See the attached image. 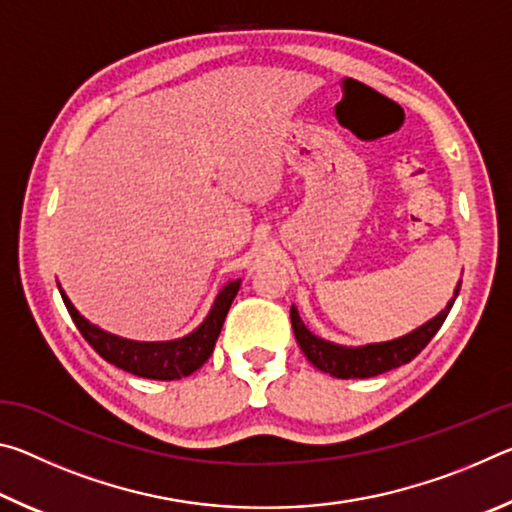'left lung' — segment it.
<instances>
[{"label":"left lung","instance_id":"obj_1","mask_svg":"<svg viewBox=\"0 0 512 512\" xmlns=\"http://www.w3.org/2000/svg\"><path fill=\"white\" fill-rule=\"evenodd\" d=\"M461 291V282L456 284L454 298L447 302V307L440 311L436 318H431L429 323L413 329L411 334L400 336V339L386 341V343H370L361 345V348H348V345H336L332 341L320 339V336L311 334L298 316V309L291 307V325L293 334L300 350L305 352V357L314 363L318 370L329 372L336 379H366L381 375L393 368H400L404 363L418 357V354L427 348V343L436 336L440 325L445 323V318L452 309L454 300Z\"/></svg>","mask_w":512,"mask_h":512}]
</instances>
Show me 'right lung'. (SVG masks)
I'll return each instance as SVG.
<instances>
[{"label":"right lung","instance_id":"1","mask_svg":"<svg viewBox=\"0 0 512 512\" xmlns=\"http://www.w3.org/2000/svg\"><path fill=\"white\" fill-rule=\"evenodd\" d=\"M241 280L228 282L216 296L210 314L198 325L192 334L183 336L176 341H158V343H142L121 339V336L108 334L85 320L76 307L69 302L65 291H60L65 307L72 316L74 325L79 327L83 339L88 341L94 350H97L103 359L112 366L131 372V375L144 377V379H160V381H173L189 377L196 372L203 363L210 359V354L219 339L223 320L228 316V309L235 300L239 291Z\"/></svg>","mask_w":512,"mask_h":512}]
</instances>
